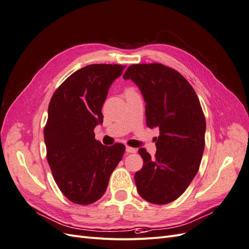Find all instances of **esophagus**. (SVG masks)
Here are the masks:
<instances>
[{
  "label": "esophagus",
  "mask_w": 249,
  "mask_h": 249,
  "mask_svg": "<svg viewBox=\"0 0 249 249\" xmlns=\"http://www.w3.org/2000/svg\"><path fill=\"white\" fill-rule=\"evenodd\" d=\"M138 151L135 148H131V147H126V152L127 153H135Z\"/></svg>",
  "instance_id": "esophagus-1"
}]
</instances>
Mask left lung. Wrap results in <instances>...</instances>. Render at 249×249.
Instances as JSON below:
<instances>
[{
  "mask_svg": "<svg viewBox=\"0 0 249 249\" xmlns=\"http://www.w3.org/2000/svg\"><path fill=\"white\" fill-rule=\"evenodd\" d=\"M124 79L139 87L149 128H159L154 158L141 148L142 170L134 175L140 196L152 204L177 199L198 171L205 148L206 120L194 88L178 71L162 64H135Z\"/></svg>",
  "mask_w": 249,
  "mask_h": 249,
  "instance_id": "8db88e82",
  "label": "left lung"
}]
</instances>
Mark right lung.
<instances>
[{"instance_id":"1","label":"right lung","mask_w":249,"mask_h":249,"mask_svg":"<svg viewBox=\"0 0 249 249\" xmlns=\"http://www.w3.org/2000/svg\"><path fill=\"white\" fill-rule=\"evenodd\" d=\"M125 66L92 64L72 73L53 93L44 127L46 158L58 187L72 203L89 205L106 192L121 161L123 143L95 140L109 87Z\"/></svg>"}]
</instances>
